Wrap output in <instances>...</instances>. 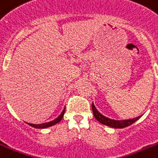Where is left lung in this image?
Listing matches in <instances>:
<instances>
[{
  "label": "left lung",
  "instance_id": "8db88e82",
  "mask_svg": "<svg viewBox=\"0 0 158 158\" xmlns=\"http://www.w3.org/2000/svg\"><path fill=\"white\" fill-rule=\"evenodd\" d=\"M92 112H93L94 116L99 123L104 124V125H107V126L112 127L114 128H125V127H128L129 125H131L132 124H133L136 120H138V117L134 118V119H130V120H112V119H109V118L106 117V116H103L101 113H99L97 111V109L95 108V107L94 106L93 103H92Z\"/></svg>",
  "mask_w": 158,
  "mask_h": 158
}]
</instances>
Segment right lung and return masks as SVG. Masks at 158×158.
Masks as SVG:
<instances>
[{
    "mask_svg": "<svg viewBox=\"0 0 158 158\" xmlns=\"http://www.w3.org/2000/svg\"><path fill=\"white\" fill-rule=\"evenodd\" d=\"M63 114L64 113L62 112V114H61L60 116L57 118V119L53 120V121L48 122V123H45V124H36V125L33 124V127L36 128H48V127L52 126V125H54L55 124H57V123H59V122L61 121V120H62V118H63Z\"/></svg>",
    "mask_w": 158,
    "mask_h": 158,
    "instance_id": "add662e5",
    "label": "right lung"
}]
</instances>
